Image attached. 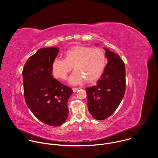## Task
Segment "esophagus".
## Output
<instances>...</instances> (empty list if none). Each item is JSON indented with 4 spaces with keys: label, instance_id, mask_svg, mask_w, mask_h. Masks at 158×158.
Here are the masks:
<instances>
[{
    "label": "esophagus",
    "instance_id": "obj_1",
    "mask_svg": "<svg viewBox=\"0 0 158 158\" xmlns=\"http://www.w3.org/2000/svg\"><path fill=\"white\" fill-rule=\"evenodd\" d=\"M78 89H79V88H72V90H73V92H76Z\"/></svg>",
    "mask_w": 158,
    "mask_h": 158
}]
</instances>
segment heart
<instances>
[{
    "label": "heart",
    "mask_w": 158,
    "mask_h": 158,
    "mask_svg": "<svg viewBox=\"0 0 158 158\" xmlns=\"http://www.w3.org/2000/svg\"><path fill=\"white\" fill-rule=\"evenodd\" d=\"M64 59L55 58L52 64L53 75L65 80L68 73L75 70L69 78L71 84H78L85 80L90 83L97 80L103 73L106 64L104 52L98 48L75 45L68 49Z\"/></svg>",
    "instance_id": "heart-1"
}]
</instances>
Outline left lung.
Masks as SVG:
<instances>
[{
	"label": "left lung",
	"mask_w": 158,
	"mask_h": 158,
	"mask_svg": "<svg viewBox=\"0 0 158 158\" xmlns=\"http://www.w3.org/2000/svg\"><path fill=\"white\" fill-rule=\"evenodd\" d=\"M105 50L108 63L95 86L86 89L88 108L92 116L104 120L115 111L125 92V66L117 54Z\"/></svg>",
	"instance_id": "8db88e82"
}]
</instances>
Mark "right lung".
<instances>
[{
    "label": "right lung",
    "instance_id": "obj_1",
    "mask_svg": "<svg viewBox=\"0 0 158 158\" xmlns=\"http://www.w3.org/2000/svg\"><path fill=\"white\" fill-rule=\"evenodd\" d=\"M59 52L56 47L39 49L26 61L23 69L25 103L41 122L58 127L67 119L70 88L53 78L52 64Z\"/></svg>",
    "mask_w": 158,
    "mask_h": 158
}]
</instances>
